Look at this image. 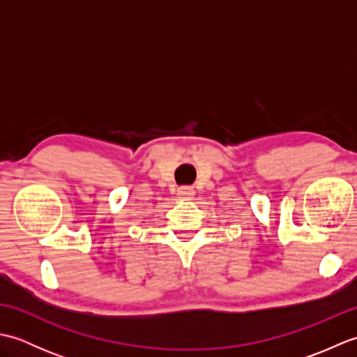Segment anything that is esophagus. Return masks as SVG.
<instances>
[{
  "label": "esophagus",
  "mask_w": 357,
  "mask_h": 357,
  "mask_svg": "<svg viewBox=\"0 0 357 357\" xmlns=\"http://www.w3.org/2000/svg\"><path fill=\"white\" fill-rule=\"evenodd\" d=\"M178 196L181 199H192L195 196V190L192 187H179L178 188Z\"/></svg>",
  "instance_id": "34e87169"
}]
</instances>
